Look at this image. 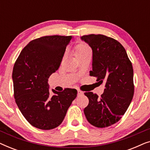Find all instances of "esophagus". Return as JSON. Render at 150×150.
Segmentation results:
<instances>
[{
  "mask_svg": "<svg viewBox=\"0 0 150 150\" xmlns=\"http://www.w3.org/2000/svg\"><path fill=\"white\" fill-rule=\"evenodd\" d=\"M84 94V93L83 91H81V90H78V93H77V95H78V96H83Z\"/></svg>",
  "mask_w": 150,
  "mask_h": 150,
  "instance_id": "34e87169",
  "label": "esophagus"
}]
</instances>
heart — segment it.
<instances>
[{"label":"heart","instance_id":"heart-1","mask_svg":"<svg viewBox=\"0 0 150 150\" xmlns=\"http://www.w3.org/2000/svg\"><path fill=\"white\" fill-rule=\"evenodd\" d=\"M87 51H90V49L89 47L87 46H86L85 44H79L76 47L75 49V55L76 57H79V56H81L84 53H85Z\"/></svg>","mask_w":150,"mask_h":150}]
</instances>
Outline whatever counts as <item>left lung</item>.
Wrapping results in <instances>:
<instances>
[{"instance_id": "8db88e82", "label": "left lung", "mask_w": 150, "mask_h": 150, "mask_svg": "<svg viewBox=\"0 0 150 150\" xmlns=\"http://www.w3.org/2000/svg\"><path fill=\"white\" fill-rule=\"evenodd\" d=\"M93 52L92 70L105 89L101 98L86 92L89 104L84 109L88 122L98 128H105L120 120L134 96L133 68L125 48L117 41L103 35L82 36Z\"/></svg>"}]
</instances>
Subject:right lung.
Segmentation results:
<instances>
[{
    "mask_svg": "<svg viewBox=\"0 0 150 150\" xmlns=\"http://www.w3.org/2000/svg\"><path fill=\"white\" fill-rule=\"evenodd\" d=\"M72 36H45L30 42L14 64L12 80L14 98L22 114L33 126L51 130L64 120L77 96L75 89H52L48 78L60 66Z\"/></svg>",
    "mask_w": 150,
    "mask_h": 150,
    "instance_id": "1",
    "label": "right lung"
}]
</instances>
